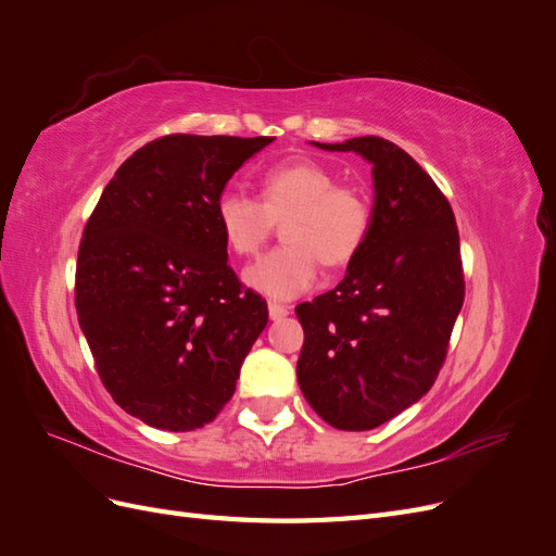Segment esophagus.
Listing matches in <instances>:
<instances>
[{"label":"esophagus","instance_id":"obj_1","mask_svg":"<svg viewBox=\"0 0 556 556\" xmlns=\"http://www.w3.org/2000/svg\"><path fill=\"white\" fill-rule=\"evenodd\" d=\"M288 315H290V306L276 304V301H271V304H268V317H271V319H282V317H288Z\"/></svg>","mask_w":556,"mask_h":556}]
</instances>
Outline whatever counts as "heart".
I'll return each mask as SVG.
<instances>
[{"label": "heart", "mask_w": 556, "mask_h": 556, "mask_svg": "<svg viewBox=\"0 0 556 556\" xmlns=\"http://www.w3.org/2000/svg\"><path fill=\"white\" fill-rule=\"evenodd\" d=\"M215 223L239 257L257 255L280 223L282 245L245 271V282L271 299H294L315 282L317 262L341 268L359 255L371 231V201L315 160H290L260 178V201L227 190Z\"/></svg>", "instance_id": "1"}]
</instances>
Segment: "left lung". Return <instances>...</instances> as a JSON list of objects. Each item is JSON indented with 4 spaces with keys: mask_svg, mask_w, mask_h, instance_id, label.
<instances>
[{
    "mask_svg": "<svg viewBox=\"0 0 556 556\" xmlns=\"http://www.w3.org/2000/svg\"><path fill=\"white\" fill-rule=\"evenodd\" d=\"M374 164L371 231L333 290L296 306L299 387L333 429L368 431L422 399L464 304L459 229L439 185L380 137L315 143Z\"/></svg>",
    "mask_w": 556,
    "mask_h": 556,
    "instance_id": "8db88e82",
    "label": "left lung"
}]
</instances>
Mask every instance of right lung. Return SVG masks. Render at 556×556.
Returning <instances> with one entry per match:
<instances>
[{
  "mask_svg": "<svg viewBox=\"0 0 556 556\" xmlns=\"http://www.w3.org/2000/svg\"><path fill=\"white\" fill-rule=\"evenodd\" d=\"M271 141L166 134L121 164L83 229L78 325L106 392L150 427L213 422L268 323L227 262L215 201Z\"/></svg>",
  "mask_w": 556,
  "mask_h": 556,
  "instance_id": "add662e5",
  "label": "right lung"
}]
</instances>
